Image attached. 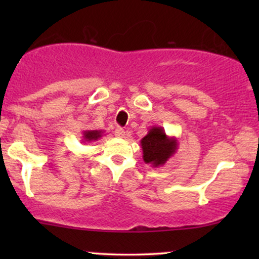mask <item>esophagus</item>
<instances>
[{
  "instance_id": "34e87169",
  "label": "esophagus",
  "mask_w": 259,
  "mask_h": 259,
  "mask_svg": "<svg viewBox=\"0 0 259 259\" xmlns=\"http://www.w3.org/2000/svg\"><path fill=\"white\" fill-rule=\"evenodd\" d=\"M115 136H118V138H125V132H124V129L117 127V129H115Z\"/></svg>"
}]
</instances>
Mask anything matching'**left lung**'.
Instances as JSON below:
<instances>
[{
	"instance_id": "8db88e82",
	"label": "left lung",
	"mask_w": 259,
	"mask_h": 259,
	"mask_svg": "<svg viewBox=\"0 0 259 259\" xmlns=\"http://www.w3.org/2000/svg\"><path fill=\"white\" fill-rule=\"evenodd\" d=\"M142 148V158L146 164L160 167L173 157L178 150V140L174 136H168L162 126H152L147 135L140 141Z\"/></svg>"
}]
</instances>
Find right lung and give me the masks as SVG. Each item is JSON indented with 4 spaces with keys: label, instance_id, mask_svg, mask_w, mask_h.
Wrapping results in <instances>:
<instances>
[{
    "label": "right lung",
    "instance_id": "right-lung-1",
    "mask_svg": "<svg viewBox=\"0 0 259 259\" xmlns=\"http://www.w3.org/2000/svg\"><path fill=\"white\" fill-rule=\"evenodd\" d=\"M102 130H85L82 132V142H94L102 138Z\"/></svg>",
    "mask_w": 259,
    "mask_h": 259
}]
</instances>
